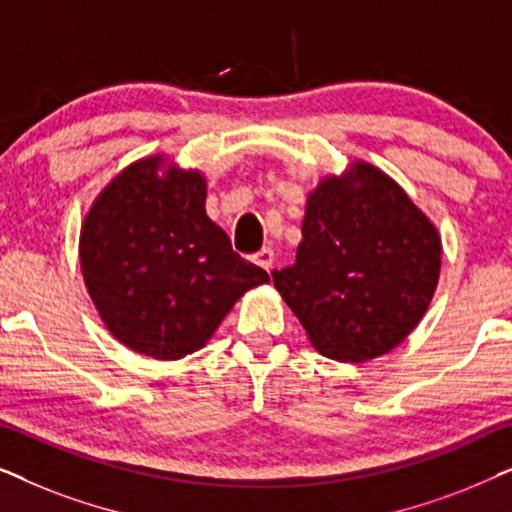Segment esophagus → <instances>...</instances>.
<instances>
[{
	"label": "esophagus",
	"instance_id": "esophagus-1",
	"mask_svg": "<svg viewBox=\"0 0 512 512\" xmlns=\"http://www.w3.org/2000/svg\"><path fill=\"white\" fill-rule=\"evenodd\" d=\"M254 263L256 265H261V268L263 270H272V268H275V251H272L270 247H265V249H261V251H258V254L254 256Z\"/></svg>",
	"mask_w": 512,
	"mask_h": 512
}]
</instances>
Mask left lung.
Segmentation results:
<instances>
[{
    "label": "left lung",
    "mask_w": 512,
    "mask_h": 512,
    "mask_svg": "<svg viewBox=\"0 0 512 512\" xmlns=\"http://www.w3.org/2000/svg\"><path fill=\"white\" fill-rule=\"evenodd\" d=\"M440 235L408 193L370 163L307 195L296 263L275 289L328 359L363 363L408 338L440 277Z\"/></svg>",
    "instance_id": "left-lung-1"
}]
</instances>
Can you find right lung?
<instances>
[{"instance_id":"right-lung-1","label":"right lung","mask_w":512,"mask_h":512,"mask_svg":"<svg viewBox=\"0 0 512 512\" xmlns=\"http://www.w3.org/2000/svg\"><path fill=\"white\" fill-rule=\"evenodd\" d=\"M207 181L165 156L125 167L86 214L79 256L104 326L132 352L184 359L268 272L244 261L205 212Z\"/></svg>"}]
</instances>
